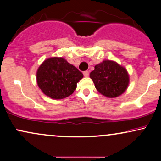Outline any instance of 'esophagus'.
<instances>
[{"mask_svg": "<svg viewBox=\"0 0 161 161\" xmlns=\"http://www.w3.org/2000/svg\"><path fill=\"white\" fill-rule=\"evenodd\" d=\"M83 74H84V76L85 77H88V75H89V72H88V71H85V72H83Z\"/></svg>", "mask_w": 161, "mask_h": 161, "instance_id": "34e87169", "label": "esophagus"}]
</instances>
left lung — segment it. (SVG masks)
Returning <instances> with one entry per match:
<instances>
[{"label": "left lung", "mask_w": 161, "mask_h": 161, "mask_svg": "<svg viewBox=\"0 0 161 161\" xmlns=\"http://www.w3.org/2000/svg\"><path fill=\"white\" fill-rule=\"evenodd\" d=\"M96 89L108 97H116L126 90L129 75L126 69L111 60H104L90 73Z\"/></svg>", "instance_id": "8db88e82"}]
</instances>
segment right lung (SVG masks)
Listing matches in <instances>:
<instances>
[{
  "label": "right lung",
  "mask_w": 161,
  "mask_h": 161,
  "mask_svg": "<svg viewBox=\"0 0 161 161\" xmlns=\"http://www.w3.org/2000/svg\"><path fill=\"white\" fill-rule=\"evenodd\" d=\"M82 77V72L62 57L47 59L37 71L38 87L53 99H63L72 95Z\"/></svg>",
  "instance_id": "right-lung-1"
}]
</instances>
